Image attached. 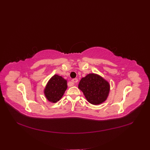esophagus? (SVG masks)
<instances>
[{"label": "esophagus", "mask_w": 150, "mask_h": 150, "mask_svg": "<svg viewBox=\"0 0 150 150\" xmlns=\"http://www.w3.org/2000/svg\"><path fill=\"white\" fill-rule=\"evenodd\" d=\"M72 83H74V84H75V83H76L78 81V80L77 78H75V79H73V80H72Z\"/></svg>", "instance_id": "1"}]
</instances>
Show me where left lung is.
I'll list each match as a JSON object with an SVG mask.
<instances>
[{"label":"left lung","mask_w":150,"mask_h":150,"mask_svg":"<svg viewBox=\"0 0 150 150\" xmlns=\"http://www.w3.org/2000/svg\"><path fill=\"white\" fill-rule=\"evenodd\" d=\"M78 88L83 92L89 103L98 105L106 100L110 91V84L100 75L89 74L81 78Z\"/></svg>","instance_id":"left-lung-1"}]
</instances>
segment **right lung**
Returning a JSON list of instances; mask_svg holds the SVG:
<instances>
[{
  "instance_id": "add662e5",
  "label": "right lung",
  "mask_w": 150,
  "mask_h": 150,
  "mask_svg": "<svg viewBox=\"0 0 150 150\" xmlns=\"http://www.w3.org/2000/svg\"><path fill=\"white\" fill-rule=\"evenodd\" d=\"M67 80L58 75H54L47 83L44 90L45 98L51 103H57L67 88Z\"/></svg>"
}]
</instances>
